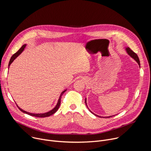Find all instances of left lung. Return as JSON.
<instances>
[{
	"mask_svg": "<svg viewBox=\"0 0 151 151\" xmlns=\"http://www.w3.org/2000/svg\"><path fill=\"white\" fill-rule=\"evenodd\" d=\"M125 50H126V51H127V52L128 53V54L130 55L131 57H132L134 60H136V62L138 63V64H139V67L140 68V60H139V57H138V56H137V55L135 53V52H134L129 47H127V48H125ZM85 104H86V105H87V101H86V99H85ZM87 107H88V106H87ZM90 111L92 113V114H93L90 110ZM94 115H95L96 116H99V117H102V118H110V117H112V116H115V115H113V116H105V117H103V116H99V115H96V114H93Z\"/></svg>",
	"mask_w": 151,
	"mask_h": 151,
	"instance_id": "8db88e82",
	"label": "left lung"
}]
</instances>
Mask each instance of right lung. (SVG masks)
<instances>
[{
	"instance_id": "right-lung-1",
	"label": "right lung",
	"mask_w": 151,
	"mask_h": 151,
	"mask_svg": "<svg viewBox=\"0 0 151 151\" xmlns=\"http://www.w3.org/2000/svg\"><path fill=\"white\" fill-rule=\"evenodd\" d=\"M26 47V44L23 45L22 47H21L20 48V49H19L16 53H15V54L11 57V59H10V61H9V65H8L9 67V66L11 65V64L14 61V60L21 52H22L24 51V48H25ZM66 91V90H64L63 92H61V94H60V97H59V99H58V102H57V103L56 106H55L54 108H53L51 111H49V112H48L44 113V114H32V113H29V112H26V111H24V110H23V109H21L20 108V107H19L17 105V107H18V109H19L21 112H23V113L26 114H27V115H30V116H35V117H39V118H44V117L50 116L52 115V114H55V113L57 111V110L58 109L59 107H60V103H61V97L62 96V95L64 94V93Z\"/></svg>"
}]
</instances>
